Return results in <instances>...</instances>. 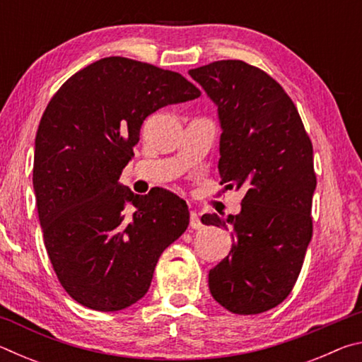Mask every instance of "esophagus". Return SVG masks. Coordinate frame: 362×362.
<instances>
[{
	"label": "esophagus",
	"mask_w": 362,
	"mask_h": 362,
	"mask_svg": "<svg viewBox=\"0 0 362 362\" xmlns=\"http://www.w3.org/2000/svg\"><path fill=\"white\" fill-rule=\"evenodd\" d=\"M201 226H203V223H201V220L198 217V214H196L194 211L189 212V228L193 230H199Z\"/></svg>",
	"instance_id": "obj_1"
}]
</instances>
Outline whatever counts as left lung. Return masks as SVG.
I'll return each instance as SVG.
<instances>
[{"mask_svg":"<svg viewBox=\"0 0 362 362\" xmlns=\"http://www.w3.org/2000/svg\"><path fill=\"white\" fill-rule=\"evenodd\" d=\"M218 108V173L243 188L241 212L228 216L233 247L209 272L212 297L231 313L259 315L284 302L313 235V145L281 84L243 60L189 70ZM204 225L226 226L216 214Z\"/></svg>","mask_w":362,"mask_h":362,"instance_id":"obj_1","label":"left lung"}]
</instances>
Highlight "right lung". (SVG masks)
Returning a JSON list of instances; mask_svg holds the SVG:
<instances>
[{"instance_id":"add662e5","label":"right lung","mask_w":362,"mask_h":362,"mask_svg":"<svg viewBox=\"0 0 362 362\" xmlns=\"http://www.w3.org/2000/svg\"><path fill=\"white\" fill-rule=\"evenodd\" d=\"M199 95L180 73L105 57L66 79L47 103L35 139L36 207L54 272L83 306L136 303L159 255L187 230L185 201L164 188L134 194L119 175L146 116Z\"/></svg>"}]
</instances>
